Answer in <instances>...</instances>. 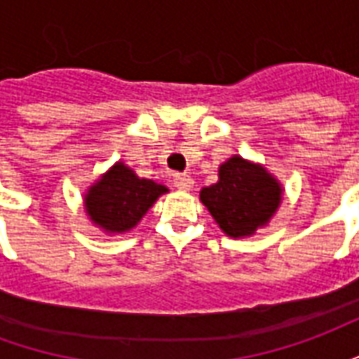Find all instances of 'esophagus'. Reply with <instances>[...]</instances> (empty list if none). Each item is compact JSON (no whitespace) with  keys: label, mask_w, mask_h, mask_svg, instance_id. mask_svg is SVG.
<instances>
[{"label":"esophagus","mask_w":359,"mask_h":359,"mask_svg":"<svg viewBox=\"0 0 359 359\" xmlns=\"http://www.w3.org/2000/svg\"><path fill=\"white\" fill-rule=\"evenodd\" d=\"M175 187L182 190V192H188V190H192V187H194V180H192V177H188V175H175Z\"/></svg>","instance_id":"esophagus-1"}]
</instances>
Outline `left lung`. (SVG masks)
I'll return each mask as SVG.
<instances>
[{"mask_svg":"<svg viewBox=\"0 0 359 359\" xmlns=\"http://www.w3.org/2000/svg\"><path fill=\"white\" fill-rule=\"evenodd\" d=\"M200 200L231 238H246L269 225L283 202V184L264 165L241 156L219 165V180L200 190Z\"/></svg>","mask_w":359,"mask_h":359,"instance_id":"1","label":"left lung"}]
</instances>
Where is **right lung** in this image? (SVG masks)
Returning a JSON list of instances; mask_svg holds the SVG:
<instances>
[{
    "instance_id": "right-lung-1",
    "label": "right lung",
    "mask_w": 359,
    "mask_h": 359,
    "mask_svg": "<svg viewBox=\"0 0 359 359\" xmlns=\"http://www.w3.org/2000/svg\"><path fill=\"white\" fill-rule=\"evenodd\" d=\"M167 192L165 184L142 179L123 161H117L90 184L82 202L92 225L107 234H125Z\"/></svg>"
}]
</instances>
